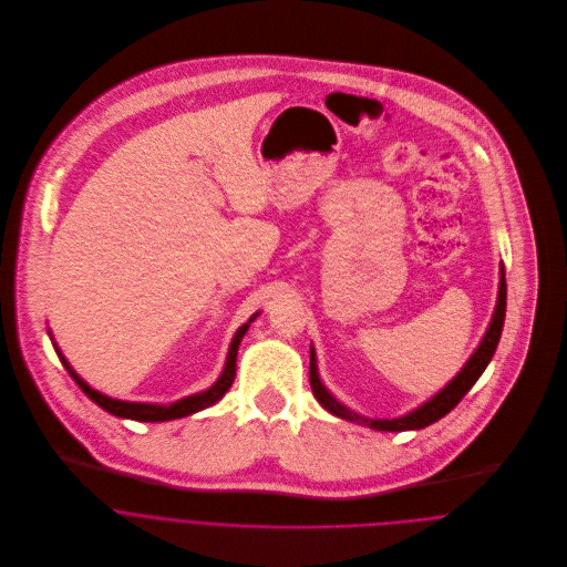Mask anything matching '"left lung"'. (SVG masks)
Masks as SVG:
<instances>
[{"mask_svg": "<svg viewBox=\"0 0 567 567\" xmlns=\"http://www.w3.org/2000/svg\"><path fill=\"white\" fill-rule=\"evenodd\" d=\"M505 305H507V285H505V269L501 267V285H498V305H496V311L492 316V322L487 327V333L485 338L481 340L478 349L472 353V358L465 362V367L461 369V373L456 375V379L445 388L441 390L432 401H427L425 405H421L419 410L410 412L408 416H401V419H392V421H373V419H364V416H358L355 412L347 410L344 405H340L327 390L324 385L320 383L318 379V369H316V353L311 349V362H309V383H311V392L313 396L318 399V403L331 412L333 416H340L344 421H353V423H360L364 427H371V430H379V432H405V430H423L432 423H436L439 419H443L445 414H450L461 401L463 396L472 390V385L481 379V373L485 371V367L489 364L494 351H496V344H498V338H501V331H503V320H505Z\"/></svg>", "mask_w": 567, "mask_h": 567, "instance_id": "left-lung-1", "label": "left lung"}]
</instances>
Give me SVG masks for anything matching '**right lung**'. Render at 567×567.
<instances>
[{
	"mask_svg": "<svg viewBox=\"0 0 567 567\" xmlns=\"http://www.w3.org/2000/svg\"><path fill=\"white\" fill-rule=\"evenodd\" d=\"M256 318V316H254ZM251 318V320H254ZM249 320V322H251ZM249 322L243 324L234 340H231V347H229V355H227V364H225V371L218 379V383L214 388H209L207 392H200V394H194V396H186L173 405H146V403H126V401H115V399H109L95 390H91L80 375L71 369V364L66 362V358L62 355V351L55 347L62 364L66 367V371L73 375V381L80 385V390L93 401L97 403L102 410H106L109 414L113 416H120V419H131V421H144V423H162V421H173V419H182V416H188V414H196L205 408H212L214 403H218L227 390L234 385V379H236V355H238V347H240V340L243 336L247 333L249 329ZM55 344V342H53Z\"/></svg>",
	"mask_w": 567,
	"mask_h": 567,
	"instance_id": "right-lung-1",
	"label": "right lung"
}]
</instances>
